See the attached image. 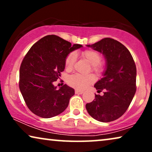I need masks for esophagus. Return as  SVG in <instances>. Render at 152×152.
I'll use <instances>...</instances> for the list:
<instances>
[{
    "label": "esophagus",
    "instance_id": "34e87169",
    "mask_svg": "<svg viewBox=\"0 0 152 152\" xmlns=\"http://www.w3.org/2000/svg\"><path fill=\"white\" fill-rule=\"evenodd\" d=\"M83 93V91H80V90H78V89H77V90H75V94H82Z\"/></svg>",
    "mask_w": 152,
    "mask_h": 152
}]
</instances>
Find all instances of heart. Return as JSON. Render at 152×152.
I'll list each match as a JSON object with an SVG mask.
<instances>
[{
    "instance_id": "heart-1",
    "label": "heart",
    "mask_w": 152,
    "mask_h": 152,
    "mask_svg": "<svg viewBox=\"0 0 152 152\" xmlns=\"http://www.w3.org/2000/svg\"><path fill=\"white\" fill-rule=\"evenodd\" d=\"M82 56L88 61L92 68L95 72L100 70V66L98 64L101 62L102 57L100 54L93 50H86L82 53ZM77 54L75 52H72L68 54L65 59V66L67 70H71L76 61ZM95 81V77L92 74L81 75L73 74L68 77V84L74 88L79 90H84L93 84Z\"/></svg>"
}]
</instances>
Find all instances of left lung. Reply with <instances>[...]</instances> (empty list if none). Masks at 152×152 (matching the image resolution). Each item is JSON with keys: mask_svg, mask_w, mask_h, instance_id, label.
Wrapping results in <instances>:
<instances>
[{"mask_svg": "<svg viewBox=\"0 0 152 152\" xmlns=\"http://www.w3.org/2000/svg\"><path fill=\"white\" fill-rule=\"evenodd\" d=\"M87 47L100 53L106 60L103 77L95 84L97 92L86 109L91 117L102 122L117 120L129 107L136 91V67L129 50L119 41L104 38Z\"/></svg>", "mask_w": 152, "mask_h": 152, "instance_id": "1", "label": "left lung"}]
</instances>
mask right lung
<instances>
[{"label":"right lung","mask_w":152,"mask_h":152,"mask_svg":"<svg viewBox=\"0 0 152 152\" xmlns=\"http://www.w3.org/2000/svg\"><path fill=\"white\" fill-rule=\"evenodd\" d=\"M71 45L56 35H48L31 47L20 67L19 88L28 109L43 118H53L66 110L75 90L64 84L59 89L53 82L65 69L68 54L82 48Z\"/></svg>","instance_id":"1"}]
</instances>
